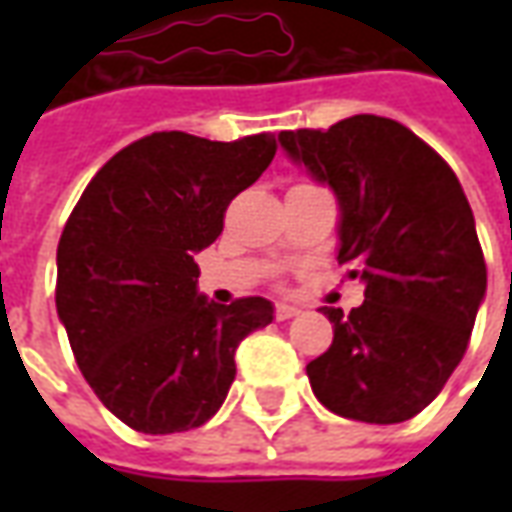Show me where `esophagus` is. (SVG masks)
Listing matches in <instances>:
<instances>
[{"label": "esophagus", "instance_id": "1", "mask_svg": "<svg viewBox=\"0 0 512 512\" xmlns=\"http://www.w3.org/2000/svg\"><path fill=\"white\" fill-rule=\"evenodd\" d=\"M293 315H299V307H290V304H277V321H288Z\"/></svg>", "mask_w": 512, "mask_h": 512}]
</instances>
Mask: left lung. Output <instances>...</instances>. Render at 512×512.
<instances>
[{"label":"left lung","instance_id":"left-lung-1","mask_svg":"<svg viewBox=\"0 0 512 512\" xmlns=\"http://www.w3.org/2000/svg\"><path fill=\"white\" fill-rule=\"evenodd\" d=\"M293 164L337 197V260L365 301L334 323L307 365L312 392L340 417H417L466 354L485 299V260L469 200L447 161L397 120L354 115L326 131H282Z\"/></svg>","mask_w":512,"mask_h":512}]
</instances>
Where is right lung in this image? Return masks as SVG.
Here are the masks:
<instances>
[{"label":"right lung","mask_w":512,"mask_h":512,"mask_svg":"<svg viewBox=\"0 0 512 512\" xmlns=\"http://www.w3.org/2000/svg\"><path fill=\"white\" fill-rule=\"evenodd\" d=\"M274 153V134L161 131L109 158L76 202L57 246V315L87 384L128 428L205 425L230 392L238 343L274 321L260 296L205 299L194 263Z\"/></svg>","instance_id":"add662e5"}]
</instances>
